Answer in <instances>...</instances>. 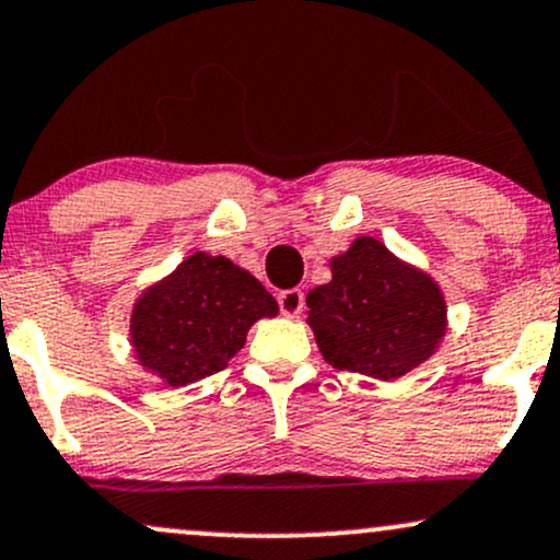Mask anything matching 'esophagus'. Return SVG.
<instances>
[{
  "label": "esophagus",
  "mask_w": 560,
  "mask_h": 560,
  "mask_svg": "<svg viewBox=\"0 0 560 560\" xmlns=\"http://www.w3.org/2000/svg\"><path fill=\"white\" fill-rule=\"evenodd\" d=\"M276 300H279V311L289 318L300 316L302 307H305V294H302L300 289H284V292H279Z\"/></svg>",
  "instance_id": "34e87169"
}]
</instances>
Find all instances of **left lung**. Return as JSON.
<instances>
[{"label":"left lung","instance_id":"1","mask_svg":"<svg viewBox=\"0 0 560 560\" xmlns=\"http://www.w3.org/2000/svg\"><path fill=\"white\" fill-rule=\"evenodd\" d=\"M307 307L326 363L384 382L427 361L447 329L440 287L374 236L331 260V281L307 294Z\"/></svg>","mask_w":560,"mask_h":560}]
</instances>
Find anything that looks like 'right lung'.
I'll return each mask as SVG.
<instances>
[{
  "label": "right lung",
  "instance_id": "right-lung-1",
  "mask_svg": "<svg viewBox=\"0 0 560 560\" xmlns=\"http://www.w3.org/2000/svg\"><path fill=\"white\" fill-rule=\"evenodd\" d=\"M276 313L279 305L255 276L223 255L195 253L137 300L131 345L144 369L184 387L226 369L249 326Z\"/></svg>",
  "mask_w": 560,
  "mask_h": 560
}]
</instances>
